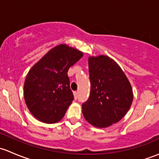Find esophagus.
<instances>
[{"label":"esophagus","instance_id":"obj_1","mask_svg":"<svg viewBox=\"0 0 159 159\" xmlns=\"http://www.w3.org/2000/svg\"><path fill=\"white\" fill-rule=\"evenodd\" d=\"M78 91H74V96H75V99L78 98Z\"/></svg>","mask_w":159,"mask_h":159}]
</instances>
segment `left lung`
<instances>
[{
	"mask_svg": "<svg viewBox=\"0 0 159 159\" xmlns=\"http://www.w3.org/2000/svg\"><path fill=\"white\" fill-rule=\"evenodd\" d=\"M90 96L82 104L84 118L92 125L105 128L125 115L133 100L131 86L119 65L105 55L90 57Z\"/></svg>",
	"mask_w": 159,
	"mask_h": 159,
	"instance_id": "left-lung-1",
	"label": "left lung"
}]
</instances>
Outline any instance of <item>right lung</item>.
<instances>
[{
  "instance_id": "right-lung-1",
  "label": "right lung",
  "mask_w": 159,
  "mask_h": 159,
  "mask_svg": "<svg viewBox=\"0 0 159 159\" xmlns=\"http://www.w3.org/2000/svg\"><path fill=\"white\" fill-rule=\"evenodd\" d=\"M83 56L82 52L60 44L48 51L29 70L24 95L30 113L39 121H60L74 100L68 70Z\"/></svg>"
}]
</instances>
